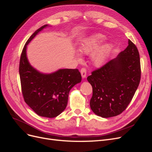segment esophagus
Here are the masks:
<instances>
[{
  "instance_id": "34e87169",
  "label": "esophagus",
  "mask_w": 152,
  "mask_h": 152,
  "mask_svg": "<svg viewBox=\"0 0 152 152\" xmlns=\"http://www.w3.org/2000/svg\"><path fill=\"white\" fill-rule=\"evenodd\" d=\"M80 73H81V75L82 77V78H85L86 77L87 75V70L85 68H82L81 70H80Z\"/></svg>"
}]
</instances>
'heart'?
Returning <instances> with one entry per match:
<instances>
[{"label": "heart", "instance_id": "heart-1", "mask_svg": "<svg viewBox=\"0 0 152 152\" xmlns=\"http://www.w3.org/2000/svg\"><path fill=\"white\" fill-rule=\"evenodd\" d=\"M104 39L103 35L94 34L82 41L80 44V49L82 53L84 54H91L94 53L92 54V59L96 66L102 65L105 61L111 49V45L109 44H103L98 48H97ZM77 57L80 59V55L77 54Z\"/></svg>", "mask_w": 152, "mask_h": 152}]
</instances>
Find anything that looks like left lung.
<instances>
[{"instance_id":"obj_1","label":"left lung","mask_w":152,"mask_h":152,"mask_svg":"<svg viewBox=\"0 0 152 152\" xmlns=\"http://www.w3.org/2000/svg\"><path fill=\"white\" fill-rule=\"evenodd\" d=\"M128 46L116 58L92 72L87 79L93 87L90 107L103 118L117 116L130 103L140 84V54L135 44Z\"/></svg>"}]
</instances>
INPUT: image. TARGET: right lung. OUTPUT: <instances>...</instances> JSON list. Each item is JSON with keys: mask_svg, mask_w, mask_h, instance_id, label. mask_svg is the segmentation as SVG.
Wrapping results in <instances>:
<instances>
[{"mask_svg": "<svg viewBox=\"0 0 152 152\" xmlns=\"http://www.w3.org/2000/svg\"><path fill=\"white\" fill-rule=\"evenodd\" d=\"M46 26L48 25L41 26L26 41L21 54L19 72L25 103L38 115L54 118L66 108L69 92L81 82L82 77L78 69H60L50 74H43L30 65L26 45Z\"/></svg>", "mask_w": 152, "mask_h": 152, "instance_id": "right-lung-1", "label": "right lung"}]
</instances>
